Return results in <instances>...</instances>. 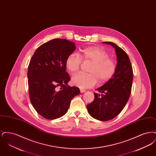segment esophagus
<instances>
[{"instance_id":"34e87169","label":"esophagus","mask_w":156,"mask_h":156,"mask_svg":"<svg viewBox=\"0 0 156 156\" xmlns=\"http://www.w3.org/2000/svg\"><path fill=\"white\" fill-rule=\"evenodd\" d=\"M80 92H81V93H83V92H86V90H84V89H80Z\"/></svg>"}]
</instances>
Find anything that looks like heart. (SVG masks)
I'll list each match as a JSON object with an SVG mask.
<instances>
[{"label": "heart", "instance_id": "b5f03b06", "mask_svg": "<svg viewBox=\"0 0 156 156\" xmlns=\"http://www.w3.org/2000/svg\"><path fill=\"white\" fill-rule=\"evenodd\" d=\"M81 59L92 62L88 69L90 74L80 73L72 78V83L80 88L87 89L94 87L98 80L100 83L109 81L116 70L115 60L109 58L108 52L99 47H89L80 51V57L75 53L70 54L66 60V67L71 74L78 71Z\"/></svg>", "mask_w": 156, "mask_h": 156}]
</instances>
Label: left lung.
Here are the masks:
<instances>
[{
  "instance_id": "left-lung-1",
  "label": "left lung",
  "mask_w": 156,
  "mask_h": 156,
  "mask_svg": "<svg viewBox=\"0 0 156 156\" xmlns=\"http://www.w3.org/2000/svg\"><path fill=\"white\" fill-rule=\"evenodd\" d=\"M115 48L116 70L111 79L97 88L94 100L87 108L89 115L101 121H108L118 116L127 104L131 94L133 74L130 61L126 52L112 42L104 41Z\"/></svg>"
}]
</instances>
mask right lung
<instances>
[{
	"label": "right lung",
	"instance_id": "1",
	"mask_svg": "<svg viewBox=\"0 0 156 156\" xmlns=\"http://www.w3.org/2000/svg\"><path fill=\"white\" fill-rule=\"evenodd\" d=\"M76 49L75 44L64 38H55L41 45L34 53L28 67L30 101L38 114L45 119L59 118L67 113L72 99L80 94L69 87L66 60Z\"/></svg>",
	"mask_w": 156,
	"mask_h": 156
}]
</instances>
